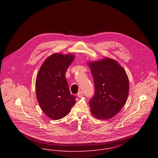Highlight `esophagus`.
<instances>
[{
    "mask_svg": "<svg viewBox=\"0 0 158 158\" xmlns=\"http://www.w3.org/2000/svg\"><path fill=\"white\" fill-rule=\"evenodd\" d=\"M83 95V92H82V91H79L78 92V93L77 94V96H78V97H81Z\"/></svg>",
    "mask_w": 158,
    "mask_h": 158,
    "instance_id": "34e87169",
    "label": "esophagus"
}]
</instances>
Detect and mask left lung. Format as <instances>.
<instances>
[{
  "instance_id": "obj_1",
  "label": "left lung",
  "mask_w": 158,
  "mask_h": 158,
  "mask_svg": "<svg viewBox=\"0 0 158 158\" xmlns=\"http://www.w3.org/2000/svg\"><path fill=\"white\" fill-rule=\"evenodd\" d=\"M94 78L95 94L89 102L92 114L98 119L115 116L125 105L129 93L127 73L110 58L88 62Z\"/></svg>"
}]
</instances>
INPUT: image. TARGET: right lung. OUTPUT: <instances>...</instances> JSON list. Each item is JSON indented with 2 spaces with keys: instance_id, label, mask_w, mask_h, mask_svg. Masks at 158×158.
I'll list each match as a JSON object with an SVG mask.
<instances>
[{
  "instance_id": "obj_1",
  "label": "right lung",
  "mask_w": 158,
  "mask_h": 158,
  "mask_svg": "<svg viewBox=\"0 0 158 158\" xmlns=\"http://www.w3.org/2000/svg\"><path fill=\"white\" fill-rule=\"evenodd\" d=\"M74 58L72 54L55 53L45 59L36 76L37 100L43 112L52 120L66 116L75 103L65 77Z\"/></svg>"
}]
</instances>
